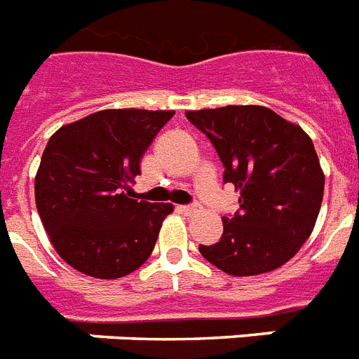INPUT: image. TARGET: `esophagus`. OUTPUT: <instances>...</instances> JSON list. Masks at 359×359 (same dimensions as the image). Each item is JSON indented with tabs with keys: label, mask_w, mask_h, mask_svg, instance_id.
Wrapping results in <instances>:
<instances>
[{
	"label": "esophagus",
	"mask_w": 359,
	"mask_h": 359,
	"mask_svg": "<svg viewBox=\"0 0 359 359\" xmlns=\"http://www.w3.org/2000/svg\"><path fill=\"white\" fill-rule=\"evenodd\" d=\"M177 209H180L183 215H196L198 211H200V205H180Z\"/></svg>",
	"instance_id": "obj_1"
}]
</instances>
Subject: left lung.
<instances>
[{
    "label": "left lung",
    "instance_id": "8db88e82",
    "mask_svg": "<svg viewBox=\"0 0 359 359\" xmlns=\"http://www.w3.org/2000/svg\"><path fill=\"white\" fill-rule=\"evenodd\" d=\"M239 191V211L222 217L217 245L200 254L229 276H257L285 265L319 217L325 172L309 135L263 105L187 111Z\"/></svg>",
    "mask_w": 359,
    "mask_h": 359
}]
</instances>
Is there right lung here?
Masks as SVG:
<instances>
[{"label": "right lung", "mask_w": 359, "mask_h": 359, "mask_svg": "<svg viewBox=\"0 0 359 359\" xmlns=\"http://www.w3.org/2000/svg\"><path fill=\"white\" fill-rule=\"evenodd\" d=\"M174 111L103 109L51 135L34 202L55 252L100 280L128 276L156 246L172 203L137 202L130 183Z\"/></svg>", "instance_id": "add662e5"}]
</instances>
